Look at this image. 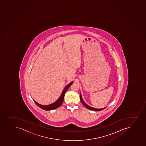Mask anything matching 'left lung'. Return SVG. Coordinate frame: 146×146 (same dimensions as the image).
<instances>
[{"label": "left lung", "mask_w": 146, "mask_h": 146, "mask_svg": "<svg viewBox=\"0 0 146 146\" xmlns=\"http://www.w3.org/2000/svg\"><path fill=\"white\" fill-rule=\"evenodd\" d=\"M80 97L81 102H82V104H83L84 106H85V107H86V108L88 109H89V110H93V111H101V110H104V109H105L106 108V107H105V108H104L97 109L95 108H93V107H91L90 106H88V104H86V103H85V102L84 101V100H83L82 96H81V93H80Z\"/></svg>", "instance_id": "obj_1"}]
</instances>
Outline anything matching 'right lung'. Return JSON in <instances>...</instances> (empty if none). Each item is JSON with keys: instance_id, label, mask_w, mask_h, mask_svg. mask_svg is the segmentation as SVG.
<instances>
[{"instance_id": "right-lung-1", "label": "right lung", "mask_w": 146, "mask_h": 146, "mask_svg": "<svg viewBox=\"0 0 146 146\" xmlns=\"http://www.w3.org/2000/svg\"><path fill=\"white\" fill-rule=\"evenodd\" d=\"M73 81L70 83L68 85H67V86H65V88H64L62 92L61 93V95L60 96V97L58 98V99L54 103H52V104H49L47 106H43L42 104H39V103H37L35 100H33L35 103L39 107H40V108L43 109V110H46V111H49V110H54L55 109L60 107L62 104L63 102L64 101V96L66 92L67 91V90L68 89V88H70V86L72 84Z\"/></svg>"}]
</instances>
